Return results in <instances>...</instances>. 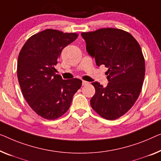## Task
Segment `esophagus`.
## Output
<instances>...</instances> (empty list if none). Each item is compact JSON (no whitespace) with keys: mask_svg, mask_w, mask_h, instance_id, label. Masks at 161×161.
I'll list each match as a JSON object with an SVG mask.
<instances>
[{"mask_svg":"<svg viewBox=\"0 0 161 161\" xmlns=\"http://www.w3.org/2000/svg\"><path fill=\"white\" fill-rule=\"evenodd\" d=\"M89 85L88 81H82V85L83 86H86V85Z\"/></svg>","mask_w":161,"mask_h":161,"instance_id":"esophagus-1","label":"esophagus"}]
</instances>
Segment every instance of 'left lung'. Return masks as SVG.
I'll return each mask as SVG.
<instances>
[{
  "label": "left lung",
  "mask_w": 161,
  "mask_h": 161,
  "mask_svg": "<svg viewBox=\"0 0 161 161\" xmlns=\"http://www.w3.org/2000/svg\"><path fill=\"white\" fill-rule=\"evenodd\" d=\"M81 35L97 66L108 69L106 87L92 83L95 93L91 106L105 119H119L133 106L142 90L145 64L140 45L131 34L119 29H100Z\"/></svg>",
  "instance_id": "8db88e82"
}]
</instances>
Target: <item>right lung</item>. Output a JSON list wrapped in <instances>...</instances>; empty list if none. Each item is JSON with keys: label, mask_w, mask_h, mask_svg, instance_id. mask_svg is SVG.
<instances>
[{"label": "right lung", "mask_w": 161, "mask_h": 161, "mask_svg": "<svg viewBox=\"0 0 161 161\" xmlns=\"http://www.w3.org/2000/svg\"><path fill=\"white\" fill-rule=\"evenodd\" d=\"M78 37L76 33L45 30L29 38L19 53L17 76L26 101L42 118L54 120L68 111L81 80H64L55 74L62 50Z\"/></svg>", "instance_id": "right-lung-1"}]
</instances>
